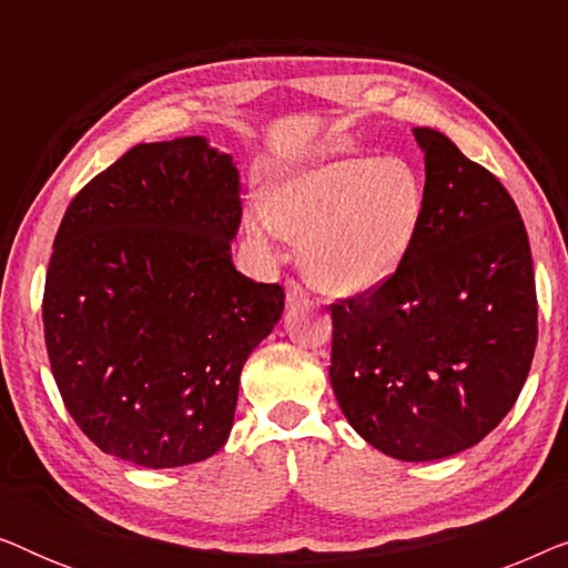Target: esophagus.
Segmentation results:
<instances>
[{
    "label": "esophagus",
    "instance_id": "1",
    "mask_svg": "<svg viewBox=\"0 0 568 568\" xmlns=\"http://www.w3.org/2000/svg\"><path fill=\"white\" fill-rule=\"evenodd\" d=\"M286 305H290L292 310H300V307L313 305V300H310L305 286L297 282H286Z\"/></svg>",
    "mask_w": 568,
    "mask_h": 568
}]
</instances>
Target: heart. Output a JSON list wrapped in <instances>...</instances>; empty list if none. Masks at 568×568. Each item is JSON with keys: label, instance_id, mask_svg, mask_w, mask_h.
<instances>
[{"label": "heart", "instance_id": "obj_1", "mask_svg": "<svg viewBox=\"0 0 568 568\" xmlns=\"http://www.w3.org/2000/svg\"><path fill=\"white\" fill-rule=\"evenodd\" d=\"M424 183L398 158H323L278 173L266 206L245 214L253 237L300 243L307 282L328 294H362L395 274L424 216Z\"/></svg>", "mask_w": 568, "mask_h": 568}]
</instances>
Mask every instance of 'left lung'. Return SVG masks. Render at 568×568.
<instances>
[{
	"label": "left lung",
	"instance_id": "obj_1",
	"mask_svg": "<svg viewBox=\"0 0 568 568\" xmlns=\"http://www.w3.org/2000/svg\"><path fill=\"white\" fill-rule=\"evenodd\" d=\"M424 216L375 290L331 305V385L379 453L442 460L515 406L538 344L532 255L507 189L445 134L414 129Z\"/></svg>",
	"mask_w": 568,
	"mask_h": 568
}]
</instances>
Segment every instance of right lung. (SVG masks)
Here are the masks:
<instances>
[{
    "mask_svg": "<svg viewBox=\"0 0 568 568\" xmlns=\"http://www.w3.org/2000/svg\"><path fill=\"white\" fill-rule=\"evenodd\" d=\"M240 173L204 136L136 144L59 224L43 331L77 426L144 468L220 453L240 372L284 313V290L232 263Z\"/></svg>",
    "mask_w": 568,
    "mask_h": 568,
    "instance_id": "1",
    "label": "right lung"
}]
</instances>
